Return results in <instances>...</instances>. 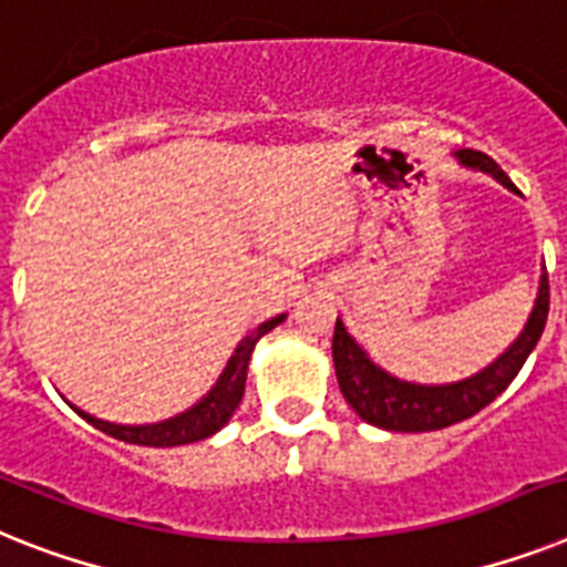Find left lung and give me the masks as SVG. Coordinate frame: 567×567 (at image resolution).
Instances as JSON below:
<instances>
[{"mask_svg":"<svg viewBox=\"0 0 567 567\" xmlns=\"http://www.w3.org/2000/svg\"><path fill=\"white\" fill-rule=\"evenodd\" d=\"M457 156H461L463 165L493 173L502 185L513 188L507 173L495 165L486 153L461 150ZM547 310H550V287H547L545 272L542 275L539 298H536V307L530 312V321L522 330V336L513 341V348L481 373L463 379V382H452V385H411V382H400V379L388 377L382 368H377L371 359L364 357L362 348L350 339L348 330L336 318L333 362L341 394H344V400L353 405V411L364 423L388 429V432H437V429L461 423V420L486 409L518 377L522 364L530 357V350L542 339Z\"/></svg>","mask_w":567,"mask_h":567,"instance_id":"obj_1","label":"left lung"}]
</instances>
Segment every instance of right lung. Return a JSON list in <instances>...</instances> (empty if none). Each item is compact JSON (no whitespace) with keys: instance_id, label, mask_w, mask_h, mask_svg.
<instances>
[{"instance_id":"obj_1","label":"right lung","mask_w":567,"mask_h":567,"mask_svg":"<svg viewBox=\"0 0 567 567\" xmlns=\"http://www.w3.org/2000/svg\"><path fill=\"white\" fill-rule=\"evenodd\" d=\"M284 318L287 316H275L272 321H264L255 333L246 336V339L237 344V350H234V357L228 359L226 371H223L219 382L214 385V391H210L199 405H194L190 411L179 414V417L165 420V423L156 425H115L106 423V420L92 417V414H83V411H78V414H81L83 420H89L95 429L110 434V437H118V441L124 443H135V446H185V443L205 441V437L219 432V429L231 420L234 409L240 405L243 391H246V368H249L251 350H255L257 339L269 333V330H275Z\"/></svg>"}]
</instances>
